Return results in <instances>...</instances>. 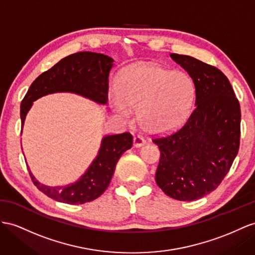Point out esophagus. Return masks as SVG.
<instances>
[{"label": "esophagus", "mask_w": 255, "mask_h": 255, "mask_svg": "<svg viewBox=\"0 0 255 255\" xmlns=\"http://www.w3.org/2000/svg\"><path fill=\"white\" fill-rule=\"evenodd\" d=\"M145 140L142 138V136H140V135H136V136H134L133 138V146L134 147H141V146H143L145 144Z\"/></svg>", "instance_id": "obj_1"}]
</instances>
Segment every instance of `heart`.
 Segmentation results:
<instances>
[{
	"mask_svg": "<svg viewBox=\"0 0 255 255\" xmlns=\"http://www.w3.org/2000/svg\"><path fill=\"white\" fill-rule=\"evenodd\" d=\"M117 94L111 106L124 119L139 109L143 129L153 133L172 131L185 121L193 108L196 85L184 71H171L155 63H139L124 70L116 80Z\"/></svg>",
	"mask_w": 255,
	"mask_h": 255,
	"instance_id": "1",
	"label": "heart"
}]
</instances>
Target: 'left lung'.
Masks as SVG:
<instances>
[{
  "label": "left lung",
  "mask_w": 255,
  "mask_h": 255,
  "mask_svg": "<svg viewBox=\"0 0 255 255\" xmlns=\"http://www.w3.org/2000/svg\"><path fill=\"white\" fill-rule=\"evenodd\" d=\"M196 85L195 109L180 130L154 139L160 149L156 183L169 197L199 199L217 188L238 154L240 106L228 78L210 64L170 54Z\"/></svg>",
  "instance_id": "8db88e82"
}]
</instances>
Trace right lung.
Here are the masks:
<instances>
[{"mask_svg":"<svg viewBox=\"0 0 255 255\" xmlns=\"http://www.w3.org/2000/svg\"><path fill=\"white\" fill-rule=\"evenodd\" d=\"M113 62L111 57L91 51H81L63 58L31 84L21 101V127L33 102L50 94H76L98 104H107L109 74ZM131 146L132 135L129 132L104 135L98 155L87 170L74 183L64 186L42 184L31 171L29 173L34 185L48 197L70 205L85 204L95 200L107 190L117 161Z\"/></svg>","mask_w":255,"mask_h":255,"instance_id":"add662e5","label":"right lung"}]
</instances>
